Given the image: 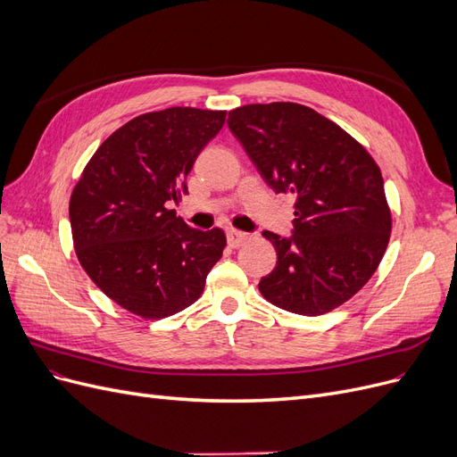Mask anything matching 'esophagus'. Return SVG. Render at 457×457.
<instances>
[{"mask_svg": "<svg viewBox=\"0 0 457 457\" xmlns=\"http://www.w3.org/2000/svg\"><path fill=\"white\" fill-rule=\"evenodd\" d=\"M227 240L230 247H240L244 245L247 240H250V234L240 232V230H228L227 232Z\"/></svg>", "mask_w": 457, "mask_h": 457, "instance_id": "1", "label": "esophagus"}]
</instances>
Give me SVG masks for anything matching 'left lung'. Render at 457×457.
Wrapping results in <instances>:
<instances>
[{
    "mask_svg": "<svg viewBox=\"0 0 457 457\" xmlns=\"http://www.w3.org/2000/svg\"><path fill=\"white\" fill-rule=\"evenodd\" d=\"M228 128L276 195L295 196L294 234L274 245L259 292L284 311L318 316L349 301L376 272L391 238L383 177L337 123L297 103L245 104Z\"/></svg>",
    "mask_w": 457,
    "mask_h": 457,
    "instance_id": "obj_1",
    "label": "left lung"
}]
</instances>
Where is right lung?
Returning a JSON list of instances; mask_svg holds the SVG:
<instances>
[{"mask_svg": "<svg viewBox=\"0 0 457 457\" xmlns=\"http://www.w3.org/2000/svg\"><path fill=\"white\" fill-rule=\"evenodd\" d=\"M225 118L190 106L137 116L96 148L72 190L79 265L106 297L146 320L198 301L223 255V230L190 228L170 205L188 195L187 175Z\"/></svg>", "mask_w": 457, "mask_h": 457, "instance_id": "right-lung-1", "label": "right lung"}]
</instances>
